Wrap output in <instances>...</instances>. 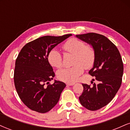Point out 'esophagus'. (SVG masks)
<instances>
[{"label":"esophagus","instance_id":"esophagus-1","mask_svg":"<svg viewBox=\"0 0 130 130\" xmlns=\"http://www.w3.org/2000/svg\"><path fill=\"white\" fill-rule=\"evenodd\" d=\"M74 85V83H67V86H73Z\"/></svg>","mask_w":130,"mask_h":130}]
</instances>
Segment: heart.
<instances>
[{
	"instance_id": "1",
	"label": "heart",
	"mask_w": 130,
	"mask_h": 130,
	"mask_svg": "<svg viewBox=\"0 0 130 130\" xmlns=\"http://www.w3.org/2000/svg\"><path fill=\"white\" fill-rule=\"evenodd\" d=\"M63 49L66 53L74 56L72 61L73 67L62 68L57 71L59 79L65 83H73L83 74L84 68L89 70L93 66L95 61V53L92 46L86 45L82 40L71 38L63 44ZM47 60L51 65L59 68L62 67V57L60 52L53 49L47 56Z\"/></svg>"
}]
</instances>
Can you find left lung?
<instances>
[{"instance_id": "obj_1", "label": "left lung", "mask_w": 130, "mask_h": 130, "mask_svg": "<svg viewBox=\"0 0 130 130\" xmlns=\"http://www.w3.org/2000/svg\"><path fill=\"white\" fill-rule=\"evenodd\" d=\"M76 36L91 44L95 50V63L89 73L95 77L97 83L93 86L83 84L84 90L79 99L86 109L96 111L111 102L120 89L123 62L116 46L104 35L88 33Z\"/></svg>"}]
</instances>
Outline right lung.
I'll list each match as a JSON object with an SVG mask.
<instances>
[{
    "mask_svg": "<svg viewBox=\"0 0 130 130\" xmlns=\"http://www.w3.org/2000/svg\"><path fill=\"white\" fill-rule=\"evenodd\" d=\"M72 35L44 36L27 43L19 52L15 62L14 83L19 98L29 109L45 113L53 109L66 85L55 80L48 53L58 44Z\"/></svg>",
    "mask_w": 130,
    "mask_h": 130,
    "instance_id": "1",
    "label": "right lung"
}]
</instances>
